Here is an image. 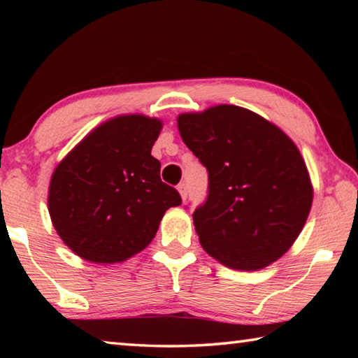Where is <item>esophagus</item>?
I'll return each instance as SVG.
<instances>
[{
  "mask_svg": "<svg viewBox=\"0 0 358 358\" xmlns=\"http://www.w3.org/2000/svg\"><path fill=\"white\" fill-rule=\"evenodd\" d=\"M178 192H180L181 199H183V201H186V197H187V186H186V183H180L178 185Z\"/></svg>",
  "mask_w": 358,
  "mask_h": 358,
  "instance_id": "1",
  "label": "esophagus"
}]
</instances>
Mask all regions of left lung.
<instances>
[{
	"mask_svg": "<svg viewBox=\"0 0 358 358\" xmlns=\"http://www.w3.org/2000/svg\"><path fill=\"white\" fill-rule=\"evenodd\" d=\"M180 136L208 171V196L192 215L205 251L229 268L254 271L299 237L313 185L296 145L260 115L220 104L181 113Z\"/></svg>",
	"mask_w": 358,
	"mask_h": 358,
	"instance_id": "8db88e82",
	"label": "left lung"
}]
</instances>
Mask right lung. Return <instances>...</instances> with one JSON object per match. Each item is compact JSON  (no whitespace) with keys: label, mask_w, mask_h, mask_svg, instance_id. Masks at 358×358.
<instances>
[{"label":"right lung","mask_w":358,"mask_h":358,"mask_svg":"<svg viewBox=\"0 0 358 358\" xmlns=\"http://www.w3.org/2000/svg\"><path fill=\"white\" fill-rule=\"evenodd\" d=\"M162 121L120 115L85 136L52 173L48 213L59 238L93 264L124 262L145 250L177 189L151 156Z\"/></svg>","instance_id":"1"}]
</instances>
